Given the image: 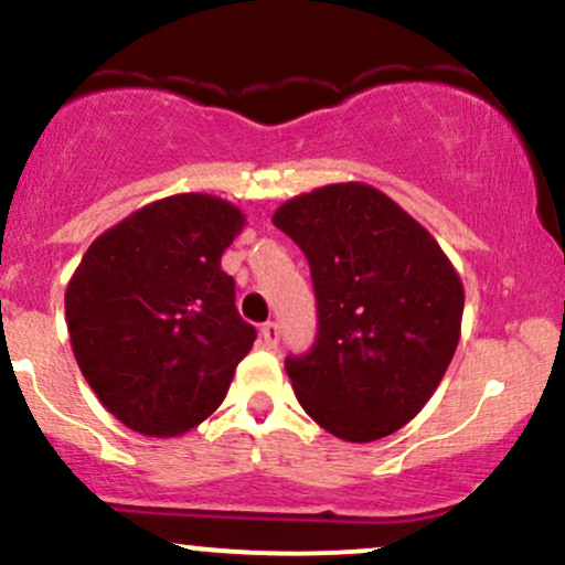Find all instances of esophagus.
Masks as SVG:
<instances>
[{
    "instance_id": "34e87169",
    "label": "esophagus",
    "mask_w": 565,
    "mask_h": 565,
    "mask_svg": "<svg viewBox=\"0 0 565 565\" xmlns=\"http://www.w3.org/2000/svg\"><path fill=\"white\" fill-rule=\"evenodd\" d=\"M260 340H263L265 348H276V345H278V323H276V321L263 323Z\"/></svg>"
}]
</instances>
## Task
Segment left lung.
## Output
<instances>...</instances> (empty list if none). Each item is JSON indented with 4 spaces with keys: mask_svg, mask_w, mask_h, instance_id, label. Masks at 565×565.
<instances>
[{
    "mask_svg": "<svg viewBox=\"0 0 565 565\" xmlns=\"http://www.w3.org/2000/svg\"><path fill=\"white\" fill-rule=\"evenodd\" d=\"M274 225L305 252L319 337L287 359L297 401L323 430L369 444L417 417L462 334V278L433 233L366 183L284 201Z\"/></svg>",
    "mask_w": 565,
    "mask_h": 565,
    "instance_id": "left-lung-1",
    "label": "left lung"
}]
</instances>
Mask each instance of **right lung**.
<instances>
[{
    "label": "right lung",
    "instance_id": "1",
    "mask_svg": "<svg viewBox=\"0 0 565 565\" xmlns=\"http://www.w3.org/2000/svg\"><path fill=\"white\" fill-rule=\"evenodd\" d=\"M246 217L210 193H174L103 231L66 287L74 359L129 430L183 436L228 393L255 342L220 257Z\"/></svg>",
    "mask_w": 565,
    "mask_h": 565
}]
</instances>
